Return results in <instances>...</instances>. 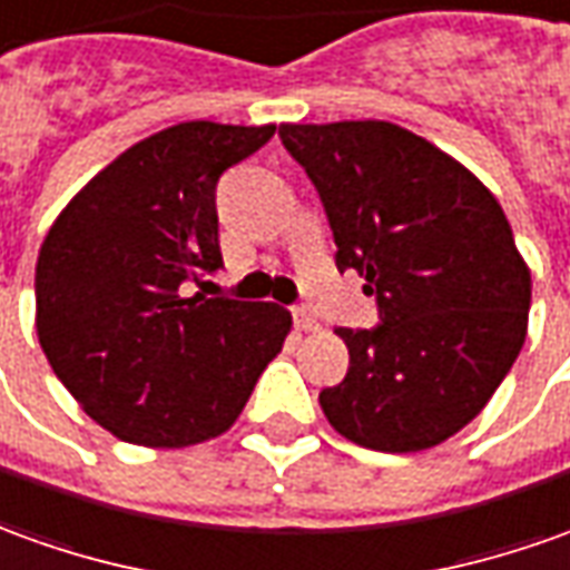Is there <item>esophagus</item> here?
Segmentation results:
<instances>
[{
	"instance_id": "esophagus-1",
	"label": "esophagus",
	"mask_w": 570,
	"mask_h": 570,
	"mask_svg": "<svg viewBox=\"0 0 570 570\" xmlns=\"http://www.w3.org/2000/svg\"><path fill=\"white\" fill-rule=\"evenodd\" d=\"M292 316H294V328H297V332H316V328H320L316 316H313L307 307H294Z\"/></svg>"
}]
</instances>
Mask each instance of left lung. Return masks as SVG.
Returning <instances> with one entry per match:
<instances>
[{"instance_id":"1","label":"left lung","mask_w":570,"mask_h":570,"mask_svg":"<svg viewBox=\"0 0 570 570\" xmlns=\"http://www.w3.org/2000/svg\"><path fill=\"white\" fill-rule=\"evenodd\" d=\"M320 191L337 269L375 294V328H337L351 366L320 394L341 438L438 446L488 406L528 335L531 269L490 188L387 120L282 124Z\"/></svg>"}]
</instances>
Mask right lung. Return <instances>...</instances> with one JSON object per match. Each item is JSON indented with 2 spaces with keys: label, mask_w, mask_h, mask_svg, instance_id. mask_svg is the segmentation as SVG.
<instances>
[{
  "label": "right lung",
  "mask_w": 570,
  "mask_h": 570,
  "mask_svg": "<svg viewBox=\"0 0 570 570\" xmlns=\"http://www.w3.org/2000/svg\"><path fill=\"white\" fill-rule=\"evenodd\" d=\"M276 127L188 120L111 160L37 261V335L89 419L142 446L229 431L292 332L278 304L204 297L223 266L217 183Z\"/></svg>",
  "instance_id": "1"
}]
</instances>
